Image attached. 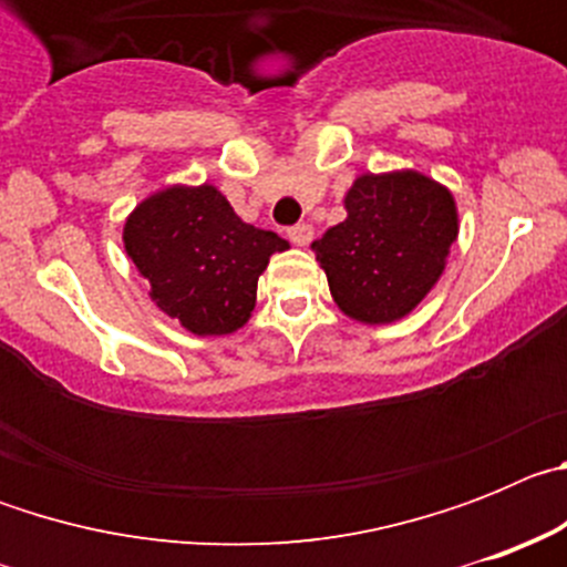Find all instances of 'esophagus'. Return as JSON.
<instances>
[{
  "instance_id": "esophagus-1",
  "label": "esophagus",
  "mask_w": 567,
  "mask_h": 567,
  "mask_svg": "<svg viewBox=\"0 0 567 567\" xmlns=\"http://www.w3.org/2000/svg\"><path fill=\"white\" fill-rule=\"evenodd\" d=\"M289 240H292L295 247H307L309 240H312V227L309 224H295V227H289Z\"/></svg>"
}]
</instances>
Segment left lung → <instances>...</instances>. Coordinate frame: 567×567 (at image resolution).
<instances>
[{"label":"left lung","mask_w":567,"mask_h":567,"mask_svg":"<svg viewBox=\"0 0 567 567\" xmlns=\"http://www.w3.org/2000/svg\"><path fill=\"white\" fill-rule=\"evenodd\" d=\"M346 221L312 244L340 312L360 323L405 318L440 280L457 240L454 195L414 169L354 178Z\"/></svg>","instance_id":"obj_1"}]
</instances>
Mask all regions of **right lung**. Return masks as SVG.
Instances as JSON below:
<instances>
[{
	"label": "right lung",
	"instance_id": "right-lung-1",
	"mask_svg": "<svg viewBox=\"0 0 567 567\" xmlns=\"http://www.w3.org/2000/svg\"><path fill=\"white\" fill-rule=\"evenodd\" d=\"M124 249L150 280L155 307L204 338L247 323L269 255L289 244L240 221L213 184H175L130 213Z\"/></svg>",
	"mask_w": 567,
	"mask_h": 567
}]
</instances>
